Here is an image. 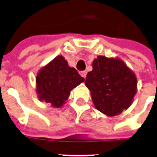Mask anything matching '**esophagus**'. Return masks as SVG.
Segmentation results:
<instances>
[{"instance_id":"34e87169","label":"esophagus","mask_w":157,"mask_h":157,"mask_svg":"<svg viewBox=\"0 0 157 157\" xmlns=\"http://www.w3.org/2000/svg\"><path fill=\"white\" fill-rule=\"evenodd\" d=\"M80 74H81V76H83L84 78H85L86 74H87V72H86V71H81V72H80Z\"/></svg>"}]
</instances>
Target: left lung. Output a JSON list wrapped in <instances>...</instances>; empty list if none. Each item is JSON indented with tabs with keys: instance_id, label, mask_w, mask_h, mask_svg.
<instances>
[{
	"instance_id": "left-lung-1",
	"label": "left lung",
	"mask_w": 157,
	"mask_h": 157,
	"mask_svg": "<svg viewBox=\"0 0 157 157\" xmlns=\"http://www.w3.org/2000/svg\"><path fill=\"white\" fill-rule=\"evenodd\" d=\"M85 84L96 109L114 116L131 105L137 79L121 59L98 56L93 62V70L88 72Z\"/></svg>"
}]
</instances>
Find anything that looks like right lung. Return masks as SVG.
I'll return each mask as SVG.
<instances>
[{
  "instance_id": "obj_1",
  "label": "right lung",
  "mask_w": 157,
  "mask_h": 157,
  "mask_svg": "<svg viewBox=\"0 0 157 157\" xmlns=\"http://www.w3.org/2000/svg\"><path fill=\"white\" fill-rule=\"evenodd\" d=\"M84 81L74 67H70L64 58L59 56L37 75V93L41 101L60 107L70 91Z\"/></svg>"
}]
</instances>
